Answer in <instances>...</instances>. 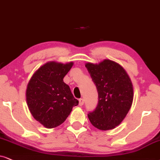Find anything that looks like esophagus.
Listing matches in <instances>:
<instances>
[{"mask_svg": "<svg viewBox=\"0 0 160 160\" xmlns=\"http://www.w3.org/2000/svg\"><path fill=\"white\" fill-rule=\"evenodd\" d=\"M83 104H84V99H79V105L82 106V105H83Z\"/></svg>", "mask_w": 160, "mask_h": 160, "instance_id": "34e87169", "label": "esophagus"}]
</instances>
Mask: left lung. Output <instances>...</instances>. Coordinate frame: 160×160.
Returning <instances> with one entry per match:
<instances>
[{
    "mask_svg": "<svg viewBox=\"0 0 160 160\" xmlns=\"http://www.w3.org/2000/svg\"><path fill=\"white\" fill-rule=\"evenodd\" d=\"M86 67L98 92V105L88 117L100 130L114 129L128 113L133 101L132 84L118 63L104 60L99 64L88 63Z\"/></svg>",
    "mask_w": 160,
    "mask_h": 160,
    "instance_id": "1",
    "label": "left lung"
}]
</instances>
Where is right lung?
<instances>
[{
	"label": "right lung",
	"instance_id": "1",
	"mask_svg": "<svg viewBox=\"0 0 160 160\" xmlns=\"http://www.w3.org/2000/svg\"><path fill=\"white\" fill-rule=\"evenodd\" d=\"M73 63L48 62L37 70L28 84L26 100L32 116L46 128L61 125L79 101L63 78Z\"/></svg>",
	"mask_w": 160,
	"mask_h": 160
}]
</instances>
